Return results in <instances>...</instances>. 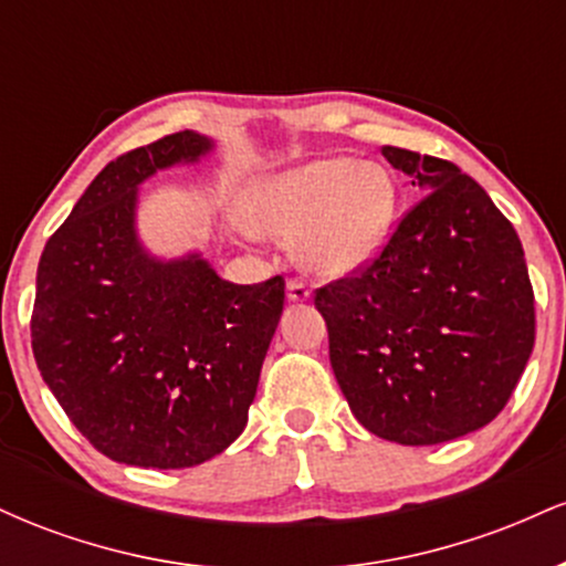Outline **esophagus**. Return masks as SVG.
I'll return each mask as SVG.
<instances>
[{
    "label": "esophagus",
    "mask_w": 566,
    "mask_h": 566,
    "mask_svg": "<svg viewBox=\"0 0 566 566\" xmlns=\"http://www.w3.org/2000/svg\"><path fill=\"white\" fill-rule=\"evenodd\" d=\"M287 301H292V303L311 301V290L305 287L303 282H297V279H292V282H287Z\"/></svg>",
    "instance_id": "1"
}]
</instances>
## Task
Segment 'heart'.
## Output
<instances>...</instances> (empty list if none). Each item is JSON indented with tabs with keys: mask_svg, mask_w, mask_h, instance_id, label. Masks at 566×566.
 Wrapping results in <instances>:
<instances>
[{
	"mask_svg": "<svg viewBox=\"0 0 566 566\" xmlns=\"http://www.w3.org/2000/svg\"><path fill=\"white\" fill-rule=\"evenodd\" d=\"M396 212L394 175L350 157L305 161L247 188L250 223L271 237L292 239V258L327 279L367 269L391 239Z\"/></svg>",
	"mask_w": 566,
	"mask_h": 566,
	"instance_id": "obj_1",
	"label": "heart"
}]
</instances>
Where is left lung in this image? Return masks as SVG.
<instances>
[{
    "mask_svg": "<svg viewBox=\"0 0 566 566\" xmlns=\"http://www.w3.org/2000/svg\"><path fill=\"white\" fill-rule=\"evenodd\" d=\"M426 193L380 258L316 292L329 365L375 437L441 444L497 418L535 346L522 242L471 175L386 146Z\"/></svg>",
    "mask_w": 566,
    "mask_h": 566,
    "instance_id": "obj_1",
    "label": "left lung"
}]
</instances>
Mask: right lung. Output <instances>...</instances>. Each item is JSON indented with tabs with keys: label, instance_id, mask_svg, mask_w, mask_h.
Masks as SVG:
<instances>
[{
	"label": "right lung",
	"instance_id": "right-lung-1",
	"mask_svg": "<svg viewBox=\"0 0 566 566\" xmlns=\"http://www.w3.org/2000/svg\"><path fill=\"white\" fill-rule=\"evenodd\" d=\"M216 148L186 129L106 165L39 261L36 367L116 463L170 471L223 452L244 431L282 319V276L226 282L199 250L165 258L138 233L140 186Z\"/></svg>",
	"mask_w": 566,
	"mask_h": 566
}]
</instances>
